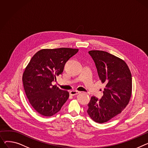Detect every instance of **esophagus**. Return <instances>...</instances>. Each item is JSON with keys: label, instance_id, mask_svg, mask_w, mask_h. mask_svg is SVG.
Masks as SVG:
<instances>
[{"label": "esophagus", "instance_id": "esophagus-1", "mask_svg": "<svg viewBox=\"0 0 148 148\" xmlns=\"http://www.w3.org/2000/svg\"><path fill=\"white\" fill-rule=\"evenodd\" d=\"M80 93H81V92H79V91H77V90H72V91H71V92H70V95H71V96H75V95H78V94H79Z\"/></svg>", "mask_w": 148, "mask_h": 148}]
</instances>
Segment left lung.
Instances as JSON below:
<instances>
[{"instance_id":"8db88e82","label":"left lung","mask_w":148,"mask_h":148,"mask_svg":"<svg viewBox=\"0 0 148 148\" xmlns=\"http://www.w3.org/2000/svg\"><path fill=\"white\" fill-rule=\"evenodd\" d=\"M88 53L105 88L101 99L91 97L87 112L96 123H103L120 114L129 103L132 92V74L123 60L110 53L90 51Z\"/></svg>"}]
</instances>
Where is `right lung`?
I'll use <instances>...</instances> for the list:
<instances>
[{
  "mask_svg": "<svg viewBox=\"0 0 148 148\" xmlns=\"http://www.w3.org/2000/svg\"><path fill=\"white\" fill-rule=\"evenodd\" d=\"M77 49H45L31 59L23 75L26 96L34 109L42 115L51 116L60 111L69 97L66 90L52 82L62 73L66 61L75 55Z\"/></svg>",
  "mask_w": 148,
  "mask_h": 148,
  "instance_id": "1",
  "label": "right lung"
}]
</instances>
